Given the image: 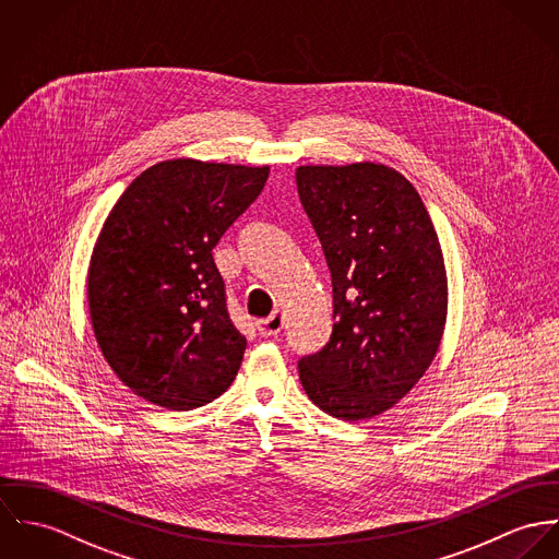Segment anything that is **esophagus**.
Wrapping results in <instances>:
<instances>
[{
    "label": "esophagus",
    "mask_w": 559,
    "mask_h": 559,
    "mask_svg": "<svg viewBox=\"0 0 559 559\" xmlns=\"http://www.w3.org/2000/svg\"><path fill=\"white\" fill-rule=\"evenodd\" d=\"M283 325H285V317L281 310H274L267 319H261L257 323L259 334H263V336H276L283 330Z\"/></svg>",
    "instance_id": "esophagus-1"
}]
</instances>
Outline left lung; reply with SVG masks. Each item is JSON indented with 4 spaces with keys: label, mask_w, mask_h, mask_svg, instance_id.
Here are the masks:
<instances>
[{
    "label": "left lung",
    "mask_w": 559,
    "mask_h": 559,
    "mask_svg": "<svg viewBox=\"0 0 559 559\" xmlns=\"http://www.w3.org/2000/svg\"><path fill=\"white\" fill-rule=\"evenodd\" d=\"M332 274V336L298 362L310 401L338 420L394 407L431 367L448 278L431 216L412 182L381 163L296 169Z\"/></svg>",
    "instance_id": "8db88e82"
}]
</instances>
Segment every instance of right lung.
<instances>
[{"mask_svg":"<svg viewBox=\"0 0 559 559\" xmlns=\"http://www.w3.org/2000/svg\"><path fill=\"white\" fill-rule=\"evenodd\" d=\"M270 167L163 160L126 188L87 270L94 336L136 396L174 412L218 399L247 338L229 319L212 249L247 212Z\"/></svg>","mask_w":559,"mask_h":559,"instance_id":"obj_1","label":"right lung"}]
</instances>
